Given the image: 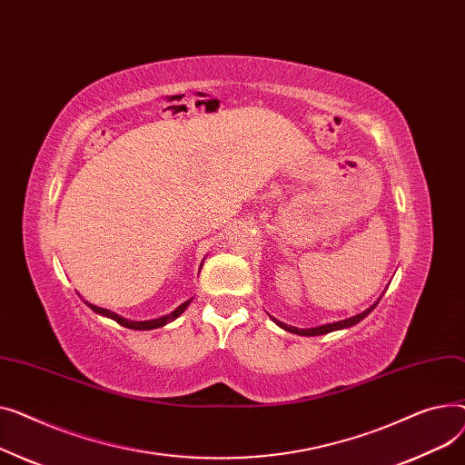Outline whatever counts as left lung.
<instances>
[{"label":"left lung","instance_id":"left-lung-1","mask_svg":"<svg viewBox=\"0 0 465 465\" xmlns=\"http://www.w3.org/2000/svg\"><path fill=\"white\" fill-rule=\"evenodd\" d=\"M379 300H381V296H379ZM379 300L377 302H373L368 310H364L362 313H359V315H352V317H349V319H343V321H336V322H329V324H321V326H313V329H296V326H291V324H285V322H282V321H278L276 317H272L270 315V319L274 321L280 329H283V331H287V332H291V334H298V336H321V334H329V332H334V331H341V329H349V326H354L357 322H361L364 317H368L371 312H373V308L379 304Z\"/></svg>","mask_w":465,"mask_h":465}]
</instances>
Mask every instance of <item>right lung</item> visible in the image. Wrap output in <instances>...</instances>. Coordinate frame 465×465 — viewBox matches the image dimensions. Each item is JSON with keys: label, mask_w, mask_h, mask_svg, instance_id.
Segmentation results:
<instances>
[{"label": "right lung", "mask_w": 465, "mask_h": 465, "mask_svg": "<svg viewBox=\"0 0 465 465\" xmlns=\"http://www.w3.org/2000/svg\"><path fill=\"white\" fill-rule=\"evenodd\" d=\"M201 266H203V264H201ZM191 300H193V298L185 300L183 304H180V306H178L174 312H171L169 315H163V317H157V319H148V321H129V319H125V317H122V315H118V313H114V312H111V310L94 306V304L86 302V300H84V302H86V306H90L95 313L104 315V317H108V319L116 321L118 324L125 326V329H133V331H153V329H159V326H165L167 322H173L174 319H178V317L185 312V308L191 304Z\"/></svg>", "instance_id": "obj_1"}]
</instances>
